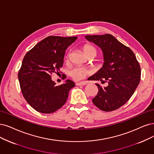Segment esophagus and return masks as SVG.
<instances>
[{"label": "esophagus", "instance_id": "esophagus-1", "mask_svg": "<svg viewBox=\"0 0 154 154\" xmlns=\"http://www.w3.org/2000/svg\"><path fill=\"white\" fill-rule=\"evenodd\" d=\"M88 82L86 81H82V82H77L75 84L76 86H84L86 85Z\"/></svg>", "mask_w": 154, "mask_h": 154}]
</instances>
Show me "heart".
I'll use <instances>...</instances> for the list:
<instances>
[{"label":"heart","mask_w":154,"mask_h":154,"mask_svg":"<svg viewBox=\"0 0 154 154\" xmlns=\"http://www.w3.org/2000/svg\"><path fill=\"white\" fill-rule=\"evenodd\" d=\"M83 51L84 53L88 56L90 54H96V49L94 47L91 45H86L83 48ZM69 55H68L66 58H68ZM91 73V70L89 68L84 67V66H74L72 68L69 70L70 76L75 81H80L87 77Z\"/></svg>","instance_id":"obj_1"}]
</instances>
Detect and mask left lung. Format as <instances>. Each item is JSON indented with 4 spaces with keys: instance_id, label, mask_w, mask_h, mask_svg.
Masks as SVG:
<instances>
[{
    "instance_id": "8db88e82",
    "label": "left lung",
    "mask_w": 154,
    "mask_h": 154,
    "mask_svg": "<svg viewBox=\"0 0 154 154\" xmlns=\"http://www.w3.org/2000/svg\"><path fill=\"white\" fill-rule=\"evenodd\" d=\"M90 42L103 51V66L91 81L107 82L106 87L96 84L98 93L93 103L99 109L112 112L119 109L131 97L141 79V68L134 53L129 47L119 42L110 34L86 35Z\"/></svg>"
}]
</instances>
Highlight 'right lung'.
<instances>
[{
    "instance_id": "1",
    "label": "right lung",
    "mask_w": 154,
    "mask_h": 154,
    "mask_svg": "<svg viewBox=\"0 0 154 154\" xmlns=\"http://www.w3.org/2000/svg\"><path fill=\"white\" fill-rule=\"evenodd\" d=\"M77 38L47 37L28 51L23 58L18 74L20 88L27 103L37 112L51 113L60 109L66 101L69 91L75 86L70 80L56 86L51 75L59 73L65 50Z\"/></svg>"
}]
</instances>
